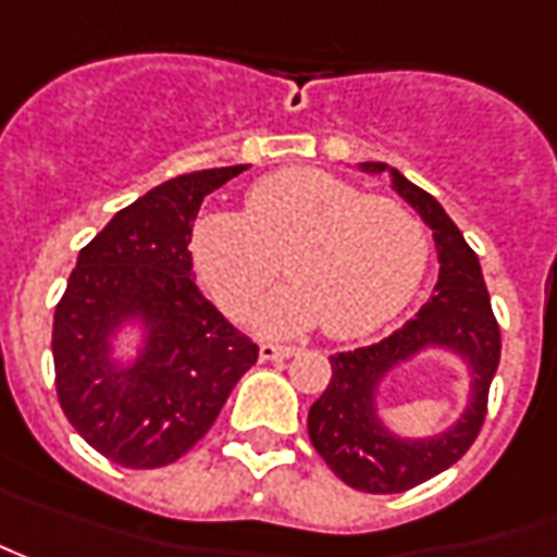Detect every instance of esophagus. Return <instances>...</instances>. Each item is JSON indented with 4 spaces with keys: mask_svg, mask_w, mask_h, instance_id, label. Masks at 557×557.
<instances>
[{
    "mask_svg": "<svg viewBox=\"0 0 557 557\" xmlns=\"http://www.w3.org/2000/svg\"><path fill=\"white\" fill-rule=\"evenodd\" d=\"M297 356L294 346H278V343H260V361H282V358Z\"/></svg>",
    "mask_w": 557,
    "mask_h": 557,
    "instance_id": "obj_1",
    "label": "esophagus"
}]
</instances>
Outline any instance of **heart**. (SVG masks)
<instances>
[{
	"instance_id": "b5f03b06",
	"label": "heart",
	"mask_w": 557,
	"mask_h": 557,
	"mask_svg": "<svg viewBox=\"0 0 557 557\" xmlns=\"http://www.w3.org/2000/svg\"><path fill=\"white\" fill-rule=\"evenodd\" d=\"M189 257L205 290L233 315L257 304L285 257L294 285L267 297L251 322L263 334L324 322L331 337H361L413 300L429 235L401 201L315 168H287L253 183L245 214L205 211L193 223Z\"/></svg>"
}]
</instances>
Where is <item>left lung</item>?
<instances>
[{
    "instance_id": "8db88e82",
    "label": "left lung",
    "mask_w": 557,
    "mask_h": 557,
    "mask_svg": "<svg viewBox=\"0 0 557 557\" xmlns=\"http://www.w3.org/2000/svg\"><path fill=\"white\" fill-rule=\"evenodd\" d=\"M361 171H389L392 189L423 218L438 251L435 297L380 343L331 356V383L309 408V442L331 472L364 494H401L450 469L479 438L487 392L499 364V324L481 275L479 253L466 245L457 223L444 208L383 162H364ZM447 348L470 368V405L450 430L429 440L395 436L375 410L379 383L413 355Z\"/></svg>"
}]
</instances>
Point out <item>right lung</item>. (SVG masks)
I'll use <instances>...</instances> for the list:
<instances>
[{
  "label": "right lung",
  "mask_w": 557,
  "mask_h": 557,
  "mask_svg": "<svg viewBox=\"0 0 557 557\" xmlns=\"http://www.w3.org/2000/svg\"><path fill=\"white\" fill-rule=\"evenodd\" d=\"M245 168L181 174L122 208L78 251L54 309L58 401L78 435L125 469L181 460L257 361V343L193 282L189 257L201 199ZM125 321L145 327L131 366L112 358V334Z\"/></svg>",
  "instance_id": "obj_1"
}]
</instances>
